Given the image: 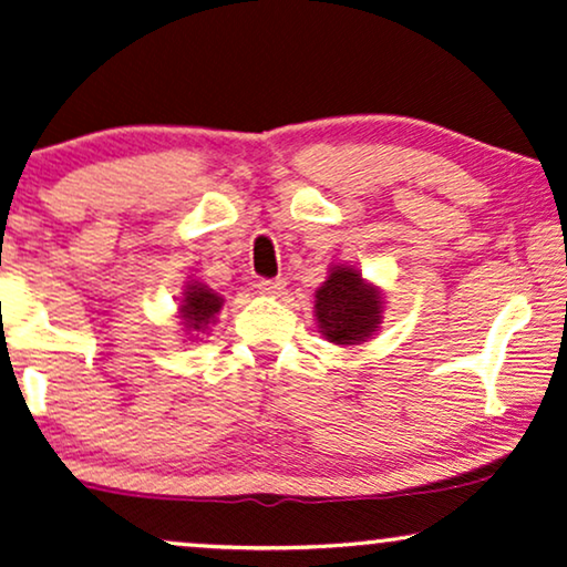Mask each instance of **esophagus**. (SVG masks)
<instances>
[{
  "label": "esophagus",
  "instance_id": "1",
  "mask_svg": "<svg viewBox=\"0 0 567 567\" xmlns=\"http://www.w3.org/2000/svg\"><path fill=\"white\" fill-rule=\"evenodd\" d=\"M257 290L261 295H280L285 290V280H280V277H277V280H259Z\"/></svg>",
  "mask_w": 567,
  "mask_h": 567
}]
</instances>
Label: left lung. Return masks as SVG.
I'll return each mask as SVG.
<instances>
[{
  "label": "left lung",
  "instance_id": "obj_1",
  "mask_svg": "<svg viewBox=\"0 0 567 567\" xmlns=\"http://www.w3.org/2000/svg\"><path fill=\"white\" fill-rule=\"evenodd\" d=\"M380 308V292L349 267H333L329 280L316 292L318 323L333 344H360L370 339L382 318Z\"/></svg>",
  "mask_w": 567,
  "mask_h": 567
}]
</instances>
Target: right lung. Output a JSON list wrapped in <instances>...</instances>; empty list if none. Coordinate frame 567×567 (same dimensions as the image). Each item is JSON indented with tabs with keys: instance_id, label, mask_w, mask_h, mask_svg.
I'll return each instance as SVG.
<instances>
[{
	"instance_id": "obj_1",
	"label": "right lung",
	"mask_w": 567,
	"mask_h": 567,
	"mask_svg": "<svg viewBox=\"0 0 567 567\" xmlns=\"http://www.w3.org/2000/svg\"><path fill=\"white\" fill-rule=\"evenodd\" d=\"M223 306V298L218 292H213L207 285L193 282L187 285L185 300H182L179 313L185 318L187 331H205V326L213 321Z\"/></svg>"
}]
</instances>
